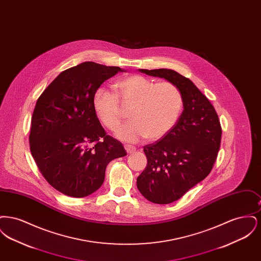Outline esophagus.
<instances>
[{
    "label": "esophagus",
    "mask_w": 261,
    "mask_h": 261,
    "mask_svg": "<svg viewBox=\"0 0 261 261\" xmlns=\"http://www.w3.org/2000/svg\"><path fill=\"white\" fill-rule=\"evenodd\" d=\"M124 149H126L127 153H132V152H134L136 150V148L131 146V145H124Z\"/></svg>",
    "instance_id": "34e87169"
}]
</instances>
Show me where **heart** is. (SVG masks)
<instances>
[{
	"label": "heart",
	"mask_w": 261,
	"mask_h": 261,
	"mask_svg": "<svg viewBox=\"0 0 261 261\" xmlns=\"http://www.w3.org/2000/svg\"><path fill=\"white\" fill-rule=\"evenodd\" d=\"M115 94L98 89L93 98V107L99 121L114 131L120 124L122 112L118 99L131 106L130 121L116 132L118 139L137 142L146 137L152 141L166 135L178 121L183 109L181 91L168 81L156 82L143 75H131L116 81Z\"/></svg>",
	"instance_id": "b5f03b06"
}]
</instances>
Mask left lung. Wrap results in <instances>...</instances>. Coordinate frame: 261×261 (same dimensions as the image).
Returning a JSON list of instances; mask_svg holds the SVG:
<instances>
[{"mask_svg":"<svg viewBox=\"0 0 261 261\" xmlns=\"http://www.w3.org/2000/svg\"><path fill=\"white\" fill-rule=\"evenodd\" d=\"M140 71L173 83L183 97L184 111L173 128L162 139L144 146L148 164L137 178L138 190L146 199L167 204L211 173L222 129L211 101L189 78L166 68Z\"/></svg>","mask_w":261,"mask_h":261,"instance_id":"8db88e82","label":"left lung"}]
</instances>
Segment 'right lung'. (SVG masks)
I'll return each mask as SVG.
<instances>
[{
	"label": "right lung",
	"instance_id": "obj_1",
	"mask_svg": "<svg viewBox=\"0 0 261 261\" xmlns=\"http://www.w3.org/2000/svg\"><path fill=\"white\" fill-rule=\"evenodd\" d=\"M118 66L86 62L62 71L39 97L31 118L30 151L50 186L83 198L102 185L112 160L126 155L94 111L95 92Z\"/></svg>",
	"mask_w": 261,
	"mask_h": 261
}]
</instances>
